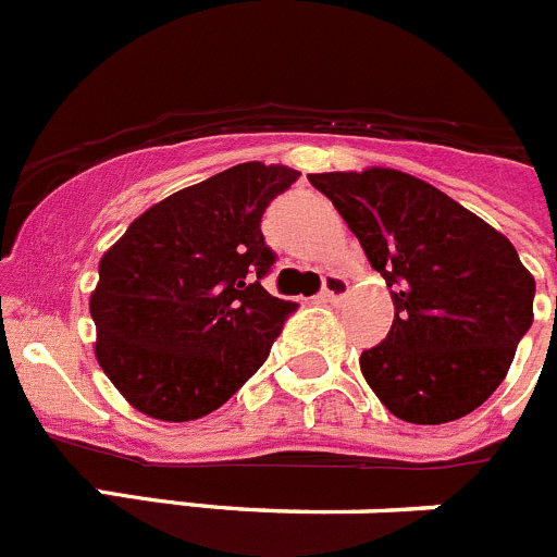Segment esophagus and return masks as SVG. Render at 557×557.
I'll return each instance as SVG.
<instances>
[{
	"instance_id": "esophagus-1",
	"label": "esophagus",
	"mask_w": 557,
	"mask_h": 557,
	"mask_svg": "<svg viewBox=\"0 0 557 557\" xmlns=\"http://www.w3.org/2000/svg\"><path fill=\"white\" fill-rule=\"evenodd\" d=\"M348 295V282L343 275L329 273L323 275V289H321V301H343Z\"/></svg>"
}]
</instances>
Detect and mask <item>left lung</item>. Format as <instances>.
<instances>
[{
	"instance_id": "left-lung-1",
	"label": "left lung",
	"mask_w": 557,
	"mask_h": 557,
	"mask_svg": "<svg viewBox=\"0 0 557 557\" xmlns=\"http://www.w3.org/2000/svg\"><path fill=\"white\" fill-rule=\"evenodd\" d=\"M393 287L387 337L359 357L371 391L410 424L485 401L533 326L535 282L508 236L398 170L309 175Z\"/></svg>"
}]
</instances>
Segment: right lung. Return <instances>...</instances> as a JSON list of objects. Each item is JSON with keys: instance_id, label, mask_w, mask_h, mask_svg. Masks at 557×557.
I'll return each instance as SVG.
<instances>
[{"instance_id": "1", "label": "right lung", "mask_w": 557, "mask_h": 557, "mask_svg": "<svg viewBox=\"0 0 557 557\" xmlns=\"http://www.w3.org/2000/svg\"><path fill=\"white\" fill-rule=\"evenodd\" d=\"M298 175L231 166L147 209L102 256L88 304L97 359L136 410L195 421L262 368L298 309L262 287L275 264L262 214Z\"/></svg>"}]
</instances>
